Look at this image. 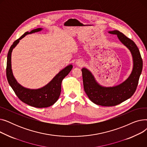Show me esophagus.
I'll return each instance as SVG.
<instances>
[{
    "label": "esophagus",
    "mask_w": 147,
    "mask_h": 147,
    "mask_svg": "<svg viewBox=\"0 0 147 147\" xmlns=\"http://www.w3.org/2000/svg\"><path fill=\"white\" fill-rule=\"evenodd\" d=\"M76 63L79 66H82L83 64V61H78V62H76Z\"/></svg>",
    "instance_id": "1"
}]
</instances>
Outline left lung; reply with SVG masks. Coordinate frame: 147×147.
<instances>
[{
    "label": "left lung",
    "mask_w": 147,
    "mask_h": 147,
    "mask_svg": "<svg viewBox=\"0 0 147 147\" xmlns=\"http://www.w3.org/2000/svg\"><path fill=\"white\" fill-rule=\"evenodd\" d=\"M108 33L117 35L121 43L130 52L133 67L128 78L117 85L107 87L100 84L88 68H82V71L84 90L90 101L96 105L111 107L125 101L134 95L142 73L143 63L140 51L134 41L118 30L109 31Z\"/></svg>",
    "instance_id": "left-lung-1"
}]
</instances>
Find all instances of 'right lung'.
I'll return each mask as SVG.
<instances>
[{
	"label": "right lung",
	"mask_w": 147,
	"mask_h": 147,
	"mask_svg": "<svg viewBox=\"0 0 147 147\" xmlns=\"http://www.w3.org/2000/svg\"><path fill=\"white\" fill-rule=\"evenodd\" d=\"M43 28L34 29L31 32H27L18 39L15 40L9 50L7 57L6 77L7 81L13 90L21 101L28 105L36 108L48 107L55 104L58 99L61 91V83L73 68V65L69 64L63 68L45 86L38 89H30L20 84L13 74L11 65V54L20 40L28 34L40 32Z\"/></svg>",
	"instance_id": "add662e5"
}]
</instances>
